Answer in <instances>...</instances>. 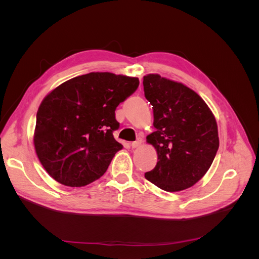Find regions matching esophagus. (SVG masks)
Masks as SVG:
<instances>
[{
	"instance_id": "obj_1",
	"label": "esophagus",
	"mask_w": 259,
	"mask_h": 259,
	"mask_svg": "<svg viewBox=\"0 0 259 259\" xmlns=\"http://www.w3.org/2000/svg\"><path fill=\"white\" fill-rule=\"evenodd\" d=\"M140 145H142V139H137V140H135V142H133V143L131 144L132 148H137V147H139Z\"/></svg>"
}]
</instances>
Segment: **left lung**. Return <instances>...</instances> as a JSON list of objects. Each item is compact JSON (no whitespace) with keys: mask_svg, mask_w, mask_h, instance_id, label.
Here are the masks:
<instances>
[{"mask_svg":"<svg viewBox=\"0 0 259 259\" xmlns=\"http://www.w3.org/2000/svg\"><path fill=\"white\" fill-rule=\"evenodd\" d=\"M143 83L155 127L147 143L158 153V163L145 177L162 190H185L197 184L214 161L219 147L215 116L183 83L159 74L145 75Z\"/></svg>","mask_w":259,"mask_h":259,"instance_id":"obj_1","label":"left lung"}]
</instances>
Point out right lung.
<instances>
[{
    "mask_svg": "<svg viewBox=\"0 0 259 259\" xmlns=\"http://www.w3.org/2000/svg\"><path fill=\"white\" fill-rule=\"evenodd\" d=\"M137 77L91 72L52 91L36 113L33 143L45 170L69 187L86 186L105 174L123 146L113 137L115 109L134 93Z\"/></svg>",
    "mask_w": 259,
    "mask_h": 259,
    "instance_id": "right-lung-1",
    "label": "right lung"
}]
</instances>
